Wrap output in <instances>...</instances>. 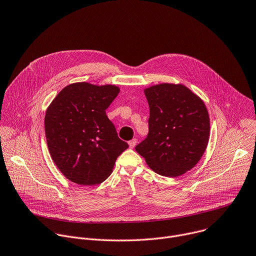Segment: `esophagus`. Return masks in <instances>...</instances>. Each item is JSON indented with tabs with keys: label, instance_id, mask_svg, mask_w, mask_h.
<instances>
[{
	"label": "esophagus",
	"instance_id": "obj_1",
	"mask_svg": "<svg viewBox=\"0 0 256 256\" xmlns=\"http://www.w3.org/2000/svg\"><path fill=\"white\" fill-rule=\"evenodd\" d=\"M136 143H137V139H132V140H130L129 142H128V144H129V146H130V148H134L135 146H136Z\"/></svg>",
	"mask_w": 256,
	"mask_h": 256
}]
</instances>
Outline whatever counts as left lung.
Listing matches in <instances>:
<instances>
[{
    "instance_id": "obj_1",
    "label": "left lung",
    "mask_w": 256,
    "mask_h": 256,
    "mask_svg": "<svg viewBox=\"0 0 256 256\" xmlns=\"http://www.w3.org/2000/svg\"><path fill=\"white\" fill-rule=\"evenodd\" d=\"M144 92L150 111L148 134L135 150L156 174L182 176L198 162L208 145L207 108L182 84H162Z\"/></svg>"
}]
</instances>
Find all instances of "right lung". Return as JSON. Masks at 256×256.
<instances>
[{
	"instance_id": "1",
	"label": "right lung",
	"mask_w": 256,
	"mask_h": 256,
	"mask_svg": "<svg viewBox=\"0 0 256 256\" xmlns=\"http://www.w3.org/2000/svg\"><path fill=\"white\" fill-rule=\"evenodd\" d=\"M119 92L112 84L76 82L62 90L48 107L44 119L48 150L70 180L84 186L103 182L129 147L106 115Z\"/></svg>"
}]
</instances>
